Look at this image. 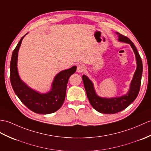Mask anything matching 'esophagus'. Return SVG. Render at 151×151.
Instances as JSON below:
<instances>
[{"label": "esophagus", "instance_id": "34e87169", "mask_svg": "<svg viewBox=\"0 0 151 151\" xmlns=\"http://www.w3.org/2000/svg\"><path fill=\"white\" fill-rule=\"evenodd\" d=\"M77 72L78 73H83L86 71V67L85 65H83V64H80L78 66H77V69H76Z\"/></svg>", "mask_w": 151, "mask_h": 151}]
</instances>
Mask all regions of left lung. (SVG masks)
I'll use <instances>...</instances> for the list:
<instances>
[{"label":"left lung","instance_id":"8db88e82","mask_svg":"<svg viewBox=\"0 0 151 151\" xmlns=\"http://www.w3.org/2000/svg\"><path fill=\"white\" fill-rule=\"evenodd\" d=\"M116 33L118 35L119 41L131 45L136 56L137 68H136L134 76L131 81L129 92L125 95L120 97L111 98V99L100 97L97 95L95 92L93 82L87 76H82L84 87H85L87 96L91 105L96 111L104 114H114L127 108L136 99L139 91L140 85H141L143 64L137 49L128 37L118 32Z\"/></svg>","mask_w":151,"mask_h":151}]
</instances>
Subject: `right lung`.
<instances>
[{
  "instance_id": "add662e5",
  "label": "right lung",
  "mask_w": 151,
  "mask_h": 151,
  "mask_svg": "<svg viewBox=\"0 0 151 151\" xmlns=\"http://www.w3.org/2000/svg\"><path fill=\"white\" fill-rule=\"evenodd\" d=\"M24 36L21 38L13 50L12 56L10 63V81L12 87L20 101L31 111L35 113L42 114L52 113L58 110L64 103L67 83L69 77L75 73L76 66H73L70 69L58 73L52 83L50 91L45 94L38 93L21 80L17 69L18 51Z\"/></svg>"
}]
</instances>
